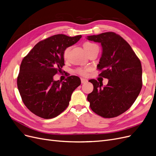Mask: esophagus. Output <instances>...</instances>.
Here are the masks:
<instances>
[{
    "instance_id": "obj_1",
    "label": "esophagus",
    "mask_w": 156,
    "mask_h": 156,
    "mask_svg": "<svg viewBox=\"0 0 156 156\" xmlns=\"http://www.w3.org/2000/svg\"><path fill=\"white\" fill-rule=\"evenodd\" d=\"M81 83H85L88 82V80L84 78H81Z\"/></svg>"
}]
</instances>
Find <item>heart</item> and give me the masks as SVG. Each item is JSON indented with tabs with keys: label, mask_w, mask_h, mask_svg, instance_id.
Wrapping results in <instances>:
<instances>
[{
	"label": "heart",
	"mask_w": 156,
	"mask_h": 156,
	"mask_svg": "<svg viewBox=\"0 0 156 156\" xmlns=\"http://www.w3.org/2000/svg\"><path fill=\"white\" fill-rule=\"evenodd\" d=\"M83 48L84 49V50H85V51L87 52L90 51L91 49L95 48H98V46L94 44L93 43H91V42H88V41H87L85 42V43H84L83 44ZM69 48H68L66 49L64 51V54H63V56H64V58H67V56H68V52H69ZM89 70L88 68H78L76 72L77 73L81 75H86L88 71Z\"/></svg>",
	"instance_id": "1"
}]
</instances>
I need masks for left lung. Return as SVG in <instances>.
<instances>
[{
  "label": "left lung",
  "instance_id": "obj_1",
  "mask_svg": "<svg viewBox=\"0 0 156 156\" xmlns=\"http://www.w3.org/2000/svg\"><path fill=\"white\" fill-rule=\"evenodd\" d=\"M100 43L102 54L97 69L100 76L108 79L106 86L95 79L89 80L94 86L87 100L91 109L103 118L120 115L131 107L142 88V66L131 46L112 32L87 36Z\"/></svg>",
  "mask_w": 156,
  "mask_h": 156
}]
</instances>
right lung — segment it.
<instances>
[{"label": "right lung", "instance_id": "obj_1", "mask_svg": "<svg viewBox=\"0 0 156 156\" xmlns=\"http://www.w3.org/2000/svg\"><path fill=\"white\" fill-rule=\"evenodd\" d=\"M81 37L52 36L38 42L23 58L17 88L23 102L36 116L50 119L59 115L68 107L73 92L81 84V79L75 75L63 82L54 81L53 76L64 66V50Z\"/></svg>", "mask_w": 156, "mask_h": 156}]
</instances>
